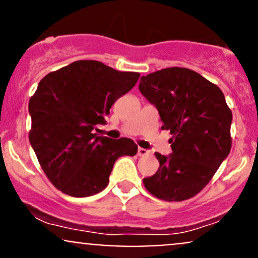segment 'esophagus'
Here are the masks:
<instances>
[{
	"mask_svg": "<svg viewBox=\"0 0 258 258\" xmlns=\"http://www.w3.org/2000/svg\"><path fill=\"white\" fill-rule=\"evenodd\" d=\"M137 153H138L139 156H146V155H148V154H149V150L144 149V148H138Z\"/></svg>",
	"mask_w": 258,
	"mask_h": 258,
	"instance_id": "34e87169",
	"label": "esophagus"
}]
</instances>
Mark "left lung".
I'll list each match as a JSON object with an SVG mask.
<instances>
[{
	"instance_id": "8db88e82",
	"label": "left lung",
	"mask_w": 258,
	"mask_h": 258,
	"mask_svg": "<svg viewBox=\"0 0 258 258\" xmlns=\"http://www.w3.org/2000/svg\"><path fill=\"white\" fill-rule=\"evenodd\" d=\"M139 91L158 109L168 130L172 153H155L160 166L143 179L150 194L166 201L197 195L211 180L232 148V111L224 94L185 68H167L142 76Z\"/></svg>"
}]
</instances>
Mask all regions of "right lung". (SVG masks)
<instances>
[{"mask_svg": "<svg viewBox=\"0 0 258 258\" xmlns=\"http://www.w3.org/2000/svg\"><path fill=\"white\" fill-rule=\"evenodd\" d=\"M139 79L97 60H78L41 80L29 102V141L43 172L55 188L75 198L91 197L108 185L115 161L133 156L132 139L92 133L104 125L115 100Z\"/></svg>", "mask_w": 258, "mask_h": 258, "instance_id": "add662e5", "label": "right lung"}]
</instances>
